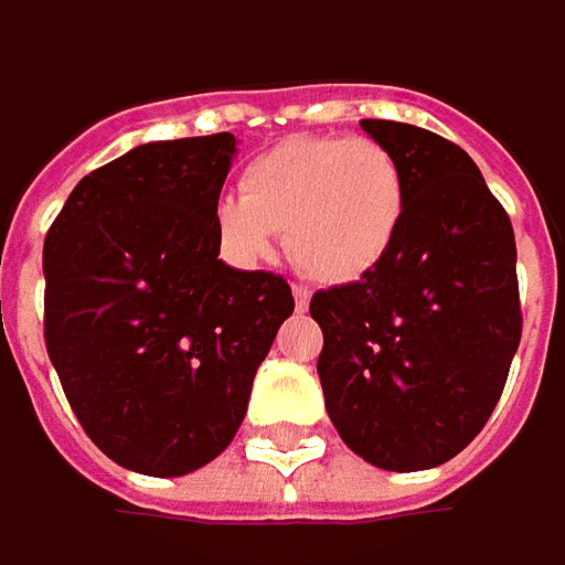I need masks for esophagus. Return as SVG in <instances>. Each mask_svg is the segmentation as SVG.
I'll list each match as a JSON object with an SVG mask.
<instances>
[{"label": "esophagus", "instance_id": "esophagus-1", "mask_svg": "<svg viewBox=\"0 0 565 565\" xmlns=\"http://www.w3.org/2000/svg\"><path fill=\"white\" fill-rule=\"evenodd\" d=\"M292 296H296L298 311H305V308H308V301H311V289H308V286H292Z\"/></svg>", "mask_w": 565, "mask_h": 565}]
</instances>
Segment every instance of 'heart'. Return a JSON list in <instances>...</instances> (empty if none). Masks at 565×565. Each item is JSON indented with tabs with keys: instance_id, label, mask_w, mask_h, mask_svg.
Instances as JSON below:
<instances>
[{
	"instance_id": "obj_1",
	"label": "heart",
	"mask_w": 565,
	"mask_h": 565,
	"mask_svg": "<svg viewBox=\"0 0 565 565\" xmlns=\"http://www.w3.org/2000/svg\"><path fill=\"white\" fill-rule=\"evenodd\" d=\"M407 215V178L391 149L365 136H292L250 158L238 200L215 203V238L254 264L286 232L289 257L327 286L359 282L391 254Z\"/></svg>"
}]
</instances>
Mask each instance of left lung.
<instances>
[{
    "label": "left lung",
    "mask_w": 565,
    "mask_h": 565,
    "mask_svg": "<svg viewBox=\"0 0 565 565\" xmlns=\"http://www.w3.org/2000/svg\"><path fill=\"white\" fill-rule=\"evenodd\" d=\"M407 178L391 254L321 289L318 375L330 423L384 470L451 461L499 404L522 340L515 232L461 146L397 120H362Z\"/></svg>",
    "instance_id": "8db88e82"
}]
</instances>
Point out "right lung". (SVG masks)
<instances>
[{"instance_id": "add662e5", "label": "right lung", "mask_w": 565, "mask_h": 565, "mask_svg": "<svg viewBox=\"0 0 565 565\" xmlns=\"http://www.w3.org/2000/svg\"><path fill=\"white\" fill-rule=\"evenodd\" d=\"M235 136L146 142L85 174L43 241V340L100 451L149 477L218 458L296 298L218 260Z\"/></svg>"}]
</instances>
